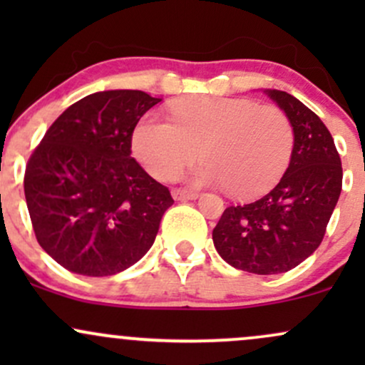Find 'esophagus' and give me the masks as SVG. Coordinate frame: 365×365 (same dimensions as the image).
<instances>
[{
  "label": "esophagus",
  "mask_w": 365,
  "mask_h": 365,
  "mask_svg": "<svg viewBox=\"0 0 365 365\" xmlns=\"http://www.w3.org/2000/svg\"><path fill=\"white\" fill-rule=\"evenodd\" d=\"M171 195H173L175 200H195L197 197H199L197 192L182 190V188H175V190H171Z\"/></svg>",
  "instance_id": "esophagus-1"
}]
</instances>
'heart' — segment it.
Returning a JSON list of instances; mask_svg holds the SVG:
<instances>
[{"label": "heart", "mask_w": 365, "mask_h": 365, "mask_svg": "<svg viewBox=\"0 0 365 365\" xmlns=\"http://www.w3.org/2000/svg\"><path fill=\"white\" fill-rule=\"evenodd\" d=\"M168 121L145 115L132 133L135 156L153 177L171 180L197 156L199 185H225L238 199L261 195L282 178L290 163L293 127L276 106L250 99L192 96L171 106Z\"/></svg>", "instance_id": "heart-1"}]
</instances>
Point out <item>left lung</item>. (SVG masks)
Segmentation results:
<instances>
[{"label":"left lung","instance_id":"left-lung-1","mask_svg":"<svg viewBox=\"0 0 365 365\" xmlns=\"http://www.w3.org/2000/svg\"><path fill=\"white\" fill-rule=\"evenodd\" d=\"M290 120V165L269 194L225 209L212 242L230 266L254 274L287 273L316 252L341 194V161L316 113L284 91L264 89Z\"/></svg>","mask_w":365,"mask_h":365}]
</instances>
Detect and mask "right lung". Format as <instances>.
<instances>
[{
  "mask_svg": "<svg viewBox=\"0 0 365 365\" xmlns=\"http://www.w3.org/2000/svg\"><path fill=\"white\" fill-rule=\"evenodd\" d=\"M159 101L142 91L86 96L29 159L24 190L36 238L65 269L111 276L153 247L173 199L130 149L135 125Z\"/></svg>",
  "mask_w": 365,
  "mask_h": 365,
  "instance_id": "obj_1",
  "label": "right lung"
}]
</instances>
